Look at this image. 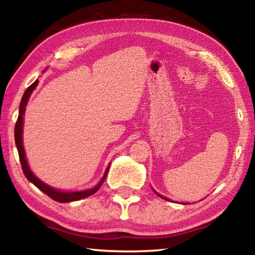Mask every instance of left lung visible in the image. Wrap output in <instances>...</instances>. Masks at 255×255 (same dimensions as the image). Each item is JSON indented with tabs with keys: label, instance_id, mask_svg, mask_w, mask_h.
Returning a JSON list of instances; mask_svg holds the SVG:
<instances>
[{
	"label": "left lung",
	"instance_id": "8db88e82",
	"mask_svg": "<svg viewBox=\"0 0 255 255\" xmlns=\"http://www.w3.org/2000/svg\"><path fill=\"white\" fill-rule=\"evenodd\" d=\"M154 192H155V191H154ZM155 193H156V194H157V195H158L159 197H161V198H164V200H166V201H169V200H168V198H166V197H164V196H161V195H160V194H158V193H157V192H155Z\"/></svg>",
	"mask_w": 255,
	"mask_h": 255
}]
</instances>
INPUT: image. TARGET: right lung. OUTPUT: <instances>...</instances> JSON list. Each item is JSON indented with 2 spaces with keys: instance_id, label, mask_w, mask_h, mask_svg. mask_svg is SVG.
<instances>
[{
  "instance_id": "add662e5",
  "label": "right lung",
  "mask_w": 255,
  "mask_h": 255,
  "mask_svg": "<svg viewBox=\"0 0 255 255\" xmlns=\"http://www.w3.org/2000/svg\"><path fill=\"white\" fill-rule=\"evenodd\" d=\"M38 82H39V80L36 79L29 88H27V89L24 92V95H23L22 99H21L20 108H18V117H17L16 124H15V129H14L15 145H16L17 151H18V157H20L22 170H23V173H24L25 177L27 178L29 182H31L32 184H34L35 186L40 189V191H42L44 194H47L49 197H51L54 201L60 202V203H69V202H75V201L82 200V198H86L88 196L92 195V194H95L100 188L101 184L105 182L106 176H107V174H108L109 166L107 167V169H106L103 178H101V180L98 183V185H96L95 187H92L90 189H86V191H79V192H61V191H59V189L50 187L49 185L43 183L42 180H40L33 173H32V170L30 169L29 165H27V160L25 158L24 147H23V140H22L23 115H24L25 106L27 104V101H29V98H30V96L32 94V91H33L35 89V87L38 86Z\"/></svg>"
}]
</instances>
